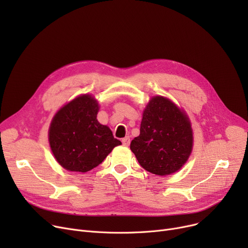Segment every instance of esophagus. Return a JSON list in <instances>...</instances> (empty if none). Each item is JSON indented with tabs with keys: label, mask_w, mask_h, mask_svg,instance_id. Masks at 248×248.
I'll return each mask as SVG.
<instances>
[{
	"label": "esophagus",
	"mask_w": 248,
	"mask_h": 248,
	"mask_svg": "<svg viewBox=\"0 0 248 248\" xmlns=\"http://www.w3.org/2000/svg\"><path fill=\"white\" fill-rule=\"evenodd\" d=\"M122 141H123V145L124 146L127 147V146H129V142H131V140H129V137H125V138H124L122 140Z\"/></svg>",
	"instance_id": "obj_1"
}]
</instances>
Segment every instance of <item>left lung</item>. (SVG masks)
<instances>
[{
  "instance_id": "left-lung-1",
  "label": "left lung",
  "mask_w": 248,
  "mask_h": 248,
  "mask_svg": "<svg viewBox=\"0 0 248 248\" xmlns=\"http://www.w3.org/2000/svg\"><path fill=\"white\" fill-rule=\"evenodd\" d=\"M192 146L187 115L171 100L153 97L142 114L140 136L131 142L140 165L152 174L170 175L186 163Z\"/></svg>"
}]
</instances>
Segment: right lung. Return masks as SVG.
<instances>
[{"label": "right lung", "instance_id": "1", "mask_svg": "<svg viewBox=\"0 0 248 248\" xmlns=\"http://www.w3.org/2000/svg\"><path fill=\"white\" fill-rule=\"evenodd\" d=\"M98 103L82 95L63 107L49 128L50 147L57 162L68 171L85 173L97 167L120 140L96 120Z\"/></svg>", "mask_w": 248, "mask_h": 248}]
</instances>
